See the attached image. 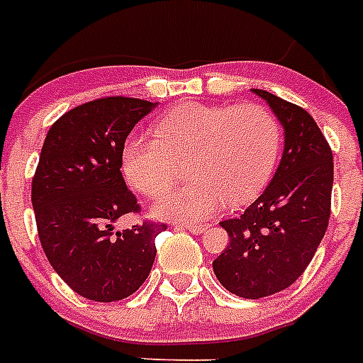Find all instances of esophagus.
<instances>
[{"instance_id": "esophagus-1", "label": "esophagus", "mask_w": 363, "mask_h": 363, "mask_svg": "<svg viewBox=\"0 0 363 363\" xmlns=\"http://www.w3.org/2000/svg\"><path fill=\"white\" fill-rule=\"evenodd\" d=\"M178 227L185 228V230H189L193 232V234H202V232L206 230V225H195V223H189V221H185V223H178Z\"/></svg>"}]
</instances>
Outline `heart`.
<instances>
[{"label": "heart", "mask_w": 363, "mask_h": 363, "mask_svg": "<svg viewBox=\"0 0 363 363\" xmlns=\"http://www.w3.org/2000/svg\"><path fill=\"white\" fill-rule=\"evenodd\" d=\"M281 123L257 103L199 104L170 110L153 138L136 136L121 150V170L147 199L167 193L187 167L189 184L168 193L159 216L206 219L253 199L272 178L281 153Z\"/></svg>", "instance_id": "obj_1"}]
</instances>
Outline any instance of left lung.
<instances>
[{
	"label": "left lung",
	"instance_id": "1",
	"mask_svg": "<svg viewBox=\"0 0 363 363\" xmlns=\"http://www.w3.org/2000/svg\"><path fill=\"white\" fill-rule=\"evenodd\" d=\"M279 118L285 150L274 179L236 219L221 221L227 249L213 260L225 289L247 300L289 289L311 262L328 228L333 155L309 112L253 89Z\"/></svg>",
	"mask_w": 363,
	"mask_h": 363
}]
</instances>
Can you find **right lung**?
I'll list each match as a JSON object with an SVG mask.
<instances>
[{
	"instance_id": "obj_1",
	"label": "right lung",
	"mask_w": 363,
	"mask_h": 363,
	"mask_svg": "<svg viewBox=\"0 0 363 363\" xmlns=\"http://www.w3.org/2000/svg\"><path fill=\"white\" fill-rule=\"evenodd\" d=\"M150 101L101 97L69 110L50 127L31 182L40 245L56 274L80 296L118 301L147 279L164 223L116 232L114 221L140 213L121 176V150Z\"/></svg>"
}]
</instances>
